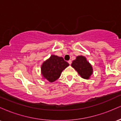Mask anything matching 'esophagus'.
<instances>
[{
  "mask_svg": "<svg viewBox=\"0 0 121 121\" xmlns=\"http://www.w3.org/2000/svg\"><path fill=\"white\" fill-rule=\"evenodd\" d=\"M68 62V63L69 64V65H71V64H72V61L71 60H69Z\"/></svg>",
  "mask_w": 121,
  "mask_h": 121,
  "instance_id": "esophagus-1",
  "label": "esophagus"
}]
</instances>
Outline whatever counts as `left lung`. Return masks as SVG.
Instances as JSON below:
<instances>
[{
  "instance_id": "left-lung-1",
  "label": "left lung",
  "mask_w": 121,
  "mask_h": 121,
  "mask_svg": "<svg viewBox=\"0 0 121 121\" xmlns=\"http://www.w3.org/2000/svg\"><path fill=\"white\" fill-rule=\"evenodd\" d=\"M71 66L78 72V74L84 79L90 78L93 73L92 66L85 56H77L76 59L72 62Z\"/></svg>"
}]
</instances>
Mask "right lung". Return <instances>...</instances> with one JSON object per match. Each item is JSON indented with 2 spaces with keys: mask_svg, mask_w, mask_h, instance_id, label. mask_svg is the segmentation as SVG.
Segmentation results:
<instances>
[{
  "mask_svg": "<svg viewBox=\"0 0 121 121\" xmlns=\"http://www.w3.org/2000/svg\"><path fill=\"white\" fill-rule=\"evenodd\" d=\"M69 65L62 57L51 55L41 66L43 78L50 82H53L60 77L62 72Z\"/></svg>",
  "mask_w": 121,
  "mask_h": 121,
  "instance_id": "add662e5",
  "label": "right lung"
}]
</instances>
